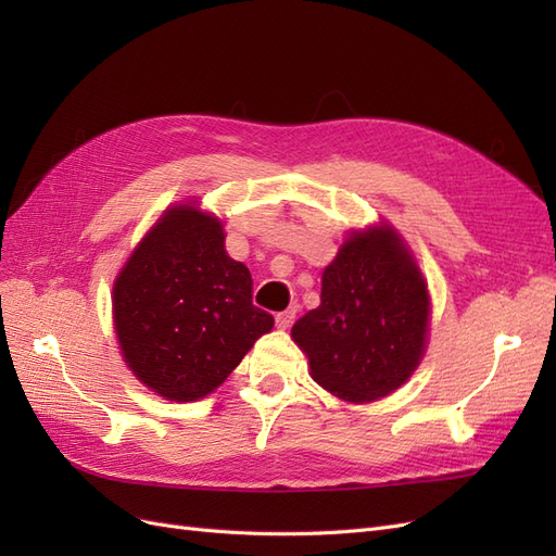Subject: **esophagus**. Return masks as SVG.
I'll return each instance as SVG.
<instances>
[{
	"mask_svg": "<svg viewBox=\"0 0 556 556\" xmlns=\"http://www.w3.org/2000/svg\"><path fill=\"white\" fill-rule=\"evenodd\" d=\"M294 317H296V306H292V308H288V311L278 313V315H276V325H278V329H288V327L294 323Z\"/></svg>",
	"mask_w": 556,
	"mask_h": 556,
	"instance_id": "1",
	"label": "esophagus"
}]
</instances>
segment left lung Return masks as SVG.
<instances>
[{"instance_id":"left-lung-1","label":"left lung","mask_w":556,"mask_h":556,"mask_svg":"<svg viewBox=\"0 0 556 556\" xmlns=\"http://www.w3.org/2000/svg\"><path fill=\"white\" fill-rule=\"evenodd\" d=\"M431 301L410 250L390 225L352 231L325 268L319 306L292 339L311 376L343 401H376L406 382L427 350Z\"/></svg>"}]
</instances>
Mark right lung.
<instances>
[{"label": "right lung", "instance_id": "right-lung-1", "mask_svg": "<svg viewBox=\"0 0 556 556\" xmlns=\"http://www.w3.org/2000/svg\"><path fill=\"white\" fill-rule=\"evenodd\" d=\"M113 323L131 374L178 403L211 394L274 329L223 223L192 204L166 208L134 248L113 282Z\"/></svg>", "mask_w": 556, "mask_h": 556}]
</instances>
